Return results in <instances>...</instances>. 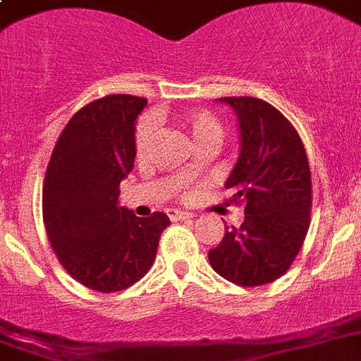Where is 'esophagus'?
Listing matches in <instances>:
<instances>
[{"mask_svg": "<svg viewBox=\"0 0 361 361\" xmlns=\"http://www.w3.org/2000/svg\"><path fill=\"white\" fill-rule=\"evenodd\" d=\"M167 216L171 217V221H183V219H190V217H194V214L183 212V210L171 209V210H167Z\"/></svg>", "mask_w": 361, "mask_h": 361, "instance_id": "esophagus-1", "label": "esophagus"}]
</instances>
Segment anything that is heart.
<instances>
[{"label":"heart","instance_id":"b5f03b06","mask_svg":"<svg viewBox=\"0 0 361 361\" xmlns=\"http://www.w3.org/2000/svg\"><path fill=\"white\" fill-rule=\"evenodd\" d=\"M174 120L192 138V142L197 145L200 151L217 147L225 138V126H223L219 116L216 113L209 111V109H183V111H178L174 115ZM154 135H157V122L151 116H142L136 122L135 128L136 160H145L149 157ZM194 171H196V165L188 164V167L185 169V174L190 176V174H194Z\"/></svg>","mask_w":361,"mask_h":361}]
</instances>
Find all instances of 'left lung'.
I'll use <instances>...</instances> for the list:
<instances>
[{
  "mask_svg": "<svg viewBox=\"0 0 361 361\" xmlns=\"http://www.w3.org/2000/svg\"><path fill=\"white\" fill-rule=\"evenodd\" d=\"M235 111L241 152L226 180L230 203L245 207L239 228L209 252L217 274L253 288L277 281L300 252L311 223V171L297 129L271 104L253 97H223Z\"/></svg>",
  "mask_w": 361,
  "mask_h": 361,
  "instance_id": "8db88e82",
  "label": "left lung"
}]
</instances>
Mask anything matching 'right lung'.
Here are the masks:
<instances>
[{
	"mask_svg": "<svg viewBox=\"0 0 361 361\" xmlns=\"http://www.w3.org/2000/svg\"><path fill=\"white\" fill-rule=\"evenodd\" d=\"M147 100L106 95L71 116L57 138L43 183L51 250L79 284L100 293L140 281L171 221L118 207L120 181L135 165V120Z\"/></svg>",
	"mask_w": 361,
	"mask_h": 361,
	"instance_id": "add662e5",
	"label": "right lung"
}]
</instances>
